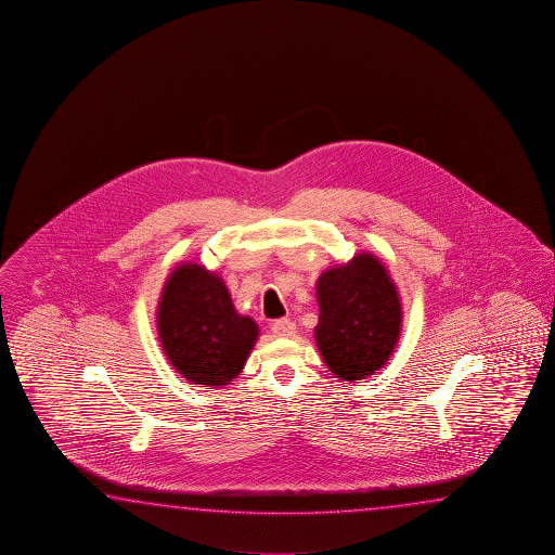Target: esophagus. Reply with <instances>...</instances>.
I'll list each match as a JSON object with an SVG mask.
<instances>
[{
	"mask_svg": "<svg viewBox=\"0 0 555 555\" xmlns=\"http://www.w3.org/2000/svg\"><path fill=\"white\" fill-rule=\"evenodd\" d=\"M295 330L297 328H295V324L289 319L275 320L272 324L273 334L280 336V338H292Z\"/></svg>",
	"mask_w": 555,
	"mask_h": 555,
	"instance_id": "obj_1",
	"label": "esophagus"
}]
</instances>
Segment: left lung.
<instances>
[{"instance_id":"1","label":"left lung","mask_w":555,"mask_h":555,"mask_svg":"<svg viewBox=\"0 0 555 555\" xmlns=\"http://www.w3.org/2000/svg\"><path fill=\"white\" fill-rule=\"evenodd\" d=\"M317 301L314 341L336 378L363 380L388 363L404 310L395 280L375 254L358 253L320 273Z\"/></svg>"}]
</instances>
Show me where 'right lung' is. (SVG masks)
I'll use <instances>...</instances> for the list:
<instances>
[{
	"label": "right lung",
	"instance_id": "1",
	"mask_svg": "<svg viewBox=\"0 0 555 555\" xmlns=\"http://www.w3.org/2000/svg\"><path fill=\"white\" fill-rule=\"evenodd\" d=\"M155 317L160 348L192 385H231L260 336L258 324L235 309L223 278L204 263L180 262L169 273Z\"/></svg>",
	"mask_w": 555,
	"mask_h": 555
}]
</instances>
